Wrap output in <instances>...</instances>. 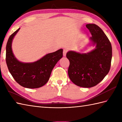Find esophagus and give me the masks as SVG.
Listing matches in <instances>:
<instances>
[{
	"instance_id": "obj_1",
	"label": "esophagus",
	"mask_w": 122,
	"mask_h": 122,
	"mask_svg": "<svg viewBox=\"0 0 122 122\" xmlns=\"http://www.w3.org/2000/svg\"><path fill=\"white\" fill-rule=\"evenodd\" d=\"M67 52H68V50H67V49H63V56H66V54L67 53Z\"/></svg>"
}]
</instances>
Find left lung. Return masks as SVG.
Returning <instances> with one entry per match:
<instances>
[{"instance_id":"obj_1","label":"left lung","mask_w":122,"mask_h":122,"mask_svg":"<svg viewBox=\"0 0 122 122\" xmlns=\"http://www.w3.org/2000/svg\"><path fill=\"white\" fill-rule=\"evenodd\" d=\"M92 35L89 46L95 48L87 53L69 51L68 75L74 84L83 87H92L99 83L110 71L112 57L111 42L103 31L95 24L86 25Z\"/></svg>"}]
</instances>
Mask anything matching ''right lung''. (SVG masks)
Segmentation results:
<instances>
[{
  "instance_id": "1",
  "label": "right lung",
  "mask_w": 122,
  "mask_h": 122,
  "mask_svg": "<svg viewBox=\"0 0 122 122\" xmlns=\"http://www.w3.org/2000/svg\"><path fill=\"white\" fill-rule=\"evenodd\" d=\"M20 28L10 36L6 45V61L10 73L21 86L36 89L45 85L56 63L63 56V49L46 54L33 62L25 63L15 58L12 50V42Z\"/></svg>"
}]
</instances>
